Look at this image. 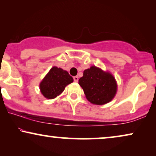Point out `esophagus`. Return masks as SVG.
I'll list each match as a JSON object with an SVG mask.
<instances>
[{
	"label": "esophagus",
	"instance_id": "obj_1",
	"mask_svg": "<svg viewBox=\"0 0 156 156\" xmlns=\"http://www.w3.org/2000/svg\"><path fill=\"white\" fill-rule=\"evenodd\" d=\"M74 81L75 82H78V80H79V77H78V76H74Z\"/></svg>",
	"mask_w": 156,
	"mask_h": 156
}]
</instances>
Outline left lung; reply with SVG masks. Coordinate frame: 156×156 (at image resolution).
Listing matches in <instances>:
<instances>
[{
  "label": "left lung",
  "mask_w": 156,
  "mask_h": 156,
  "mask_svg": "<svg viewBox=\"0 0 156 156\" xmlns=\"http://www.w3.org/2000/svg\"><path fill=\"white\" fill-rule=\"evenodd\" d=\"M79 84L89 102L97 105L107 104L116 94L117 84L114 76L99 67L91 66L85 69Z\"/></svg>",
  "instance_id": "left-lung-1"
}]
</instances>
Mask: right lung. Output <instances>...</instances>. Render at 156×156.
Here are the masks:
<instances>
[{
  "mask_svg": "<svg viewBox=\"0 0 156 156\" xmlns=\"http://www.w3.org/2000/svg\"><path fill=\"white\" fill-rule=\"evenodd\" d=\"M73 81V78L67 71L53 67L40 82V91L47 99H54L60 94L65 90V87Z\"/></svg>",
  "mask_w": 156,
  "mask_h": 156,
  "instance_id": "obj_1",
  "label": "right lung"
}]
</instances>
